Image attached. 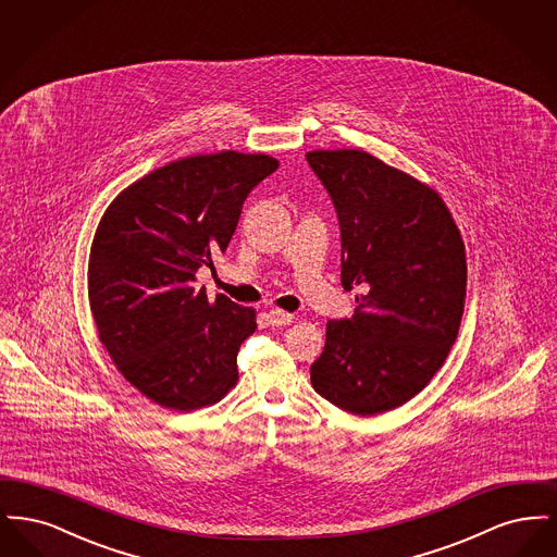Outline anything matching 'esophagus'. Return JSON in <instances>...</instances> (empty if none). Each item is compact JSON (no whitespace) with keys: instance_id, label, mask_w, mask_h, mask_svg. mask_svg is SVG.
Here are the masks:
<instances>
[{"instance_id":"obj_1","label":"esophagus","mask_w":557,"mask_h":557,"mask_svg":"<svg viewBox=\"0 0 557 557\" xmlns=\"http://www.w3.org/2000/svg\"><path fill=\"white\" fill-rule=\"evenodd\" d=\"M267 318L271 321V325H277V327H282V325H290L292 321H294V315H292V313H286V311H282V309H271V311L267 313Z\"/></svg>"}]
</instances>
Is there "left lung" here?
Wrapping results in <instances>:
<instances>
[{
	"label": "left lung",
	"mask_w": 557,
	"mask_h": 557,
	"mask_svg": "<svg viewBox=\"0 0 557 557\" xmlns=\"http://www.w3.org/2000/svg\"><path fill=\"white\" fill-rule=\"evenodd\" d=\"M343 236L350 319L327 321L311 366L321 397L355 416L397 409L424 391L457 338L466 246L436 189L363 150H313Z\"/></svg>",
	"instance_id": "obj_1"
}]
</instances>
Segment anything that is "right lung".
I'll use <instances>...</instances> for the list:
<instances>
[{"mask_svg":"<svg viewBox=\"0 0 557 557\" xmlns=\"http://www.w3.org/2000/svg\"><path fill=\"white\" fill-rule=\"evenodd\" d=\"M277 166L236 150L173 160L125 187L100 219L89 309L116 370L160 407H209L238 382L257 311L225 294L209 300L194 282L227 248L250 189Z\"/></svg>","mask_w":557,"mask_h":557,"instance_id":"right-lung-1","label":"right lung"}]
</instances>
